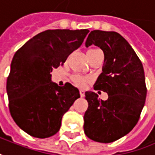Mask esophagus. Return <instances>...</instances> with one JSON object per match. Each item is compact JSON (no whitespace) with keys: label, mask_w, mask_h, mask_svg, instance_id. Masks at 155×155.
<instances>
[{"label":"esophagus","mask_w":155,"mask_h":155,"mask_svg":"<svg viewBox=\"0 0 155 155\" xmlns=\"http://www.w3.org/2000/svg\"><path fill=\"white\" fill-rule=\"evenodd\" d=\"M79 93H80V96H81V97H84V91L83 90H80V91H79Z\"/></svg>","instance_id":"obj_1"}]
</instances>
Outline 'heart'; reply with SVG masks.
Listing matches in <instances>:
<instances>
[{
  "instance_id": "heart-1",
  "label": "heart",
  "mask_w": 155,
  "mask_h": 155,
  "mask_svg": "<svg viewBox=\"0 0 155 155\" xmlns=\"http://www.w3.org/2000/svg\"><path fill=\"white\" fill-rule=\"evenodd\" d=\"M72 81L77 86H78L80 88H84V87H86L87 84L89 83V78L80 76V75H74L72 77Z\"/></svg>"
}]
</instances>
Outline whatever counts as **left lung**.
<instances>
[{
    "label": "left lung",
    "instance_id": "8db88e82",
    "mask_svg": "<svg viewBox=\"0 0 155 155\" xmlns=\"http://www.w3.org/2000/svg\"><path fill=\"white\" fill-rule=\"evenodd\" d=\"M91 44L99 47L104 56L94 90L106 92L108 98L100 100L97 93L85 92L88 108L84 116V130L91 140L110 143L127 135L139 121L147 97L143 65L127 41L117 32L93 30L85 46Z\"/></svg>",
    "mask_w": 155,
    "mask_h": 155
}]
</instances>
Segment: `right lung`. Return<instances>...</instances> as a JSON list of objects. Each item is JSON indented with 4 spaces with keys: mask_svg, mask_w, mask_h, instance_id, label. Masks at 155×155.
I'll use <instances>...</instances> for the list:
<instances>
[{
    "mask_svg": "<svg viewBox=\"0 0 155 155\" xmlns=\"http://www.w3.org/2000/svg\"><path fill=\"white\" fill-rule=\"evenodd\" d=\"M88 33V29H48L14 55L7 79L8 107L13 120L28 134L40 139L56 134L64 114L80 97L71 84L53 83L51 73L81 46Z\"/></svg>",
    "mask_w": 155,
    "mask_h": 155,
    "instance_id": "obj_1",
    "label": "right lung"
}]
</instances>
